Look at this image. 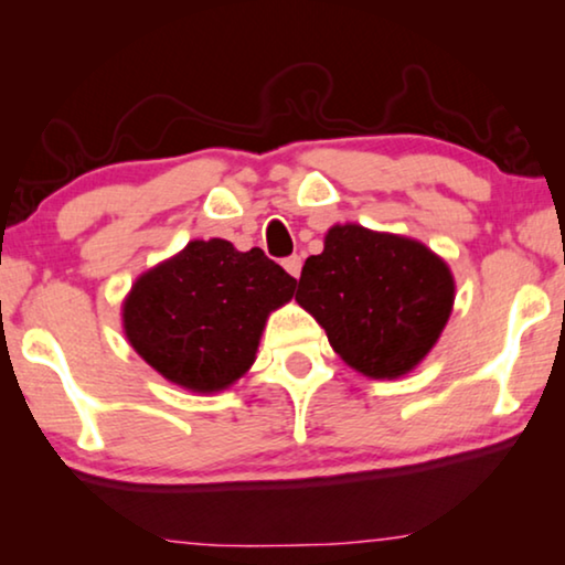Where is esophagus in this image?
<instances>
[{"label": "esophagus", "instance_id": "1", "mask_svg": "<svg viewBox=\"0 0 565 565\" xmlns=\"http://www.w3.org/2000/svg\"><path fill=\"white\" fill-rule=\"evenodd\" d=\"M282 267H285V273H288L290 277H296V280H298L300 267H303V259H300L298 254H292V257H288V259L282 262Z\"/></svg>", "mask_w": 565, "mask_h": 565}]
</instances>
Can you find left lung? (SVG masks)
<instances>
[{
  "mask_svg": "<svg viewBox=\"0 0 565 565\" xmlns=\"http://www.w3.org/2000/svg\"><path fill=\"white\" fill-rule=\"evenodd\" d=\"M296 300L347 365L393 381L437 344L455 280L447 262L422 242L344 223L331 226L323 252L306 259Z\"/></svg>",
  "mask_w": 565,
  "mask_h": 565,
  "instance_id": "obj_1",
  "label": "left lung"
}]
</instances>
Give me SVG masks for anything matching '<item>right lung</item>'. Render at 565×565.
<instances>
[{
  "label": "right lung",
  "instance_id": "right-lung-1",
  "mask_svg": "<svg viewBox=\"0 0 565 565\" xmlns=\"http://www.w3.org/2000/svg\"><path fill=\"white\" fill-rule=\"evenodd\" d=\"M296 277L262 249L223 238L190 242L143 273L122 303V329L149 365L192 393H218L252 367L267 316Z\"/></svg>",
  "mask_w": 565,
  "mask_h": 565
}]
</instances>
